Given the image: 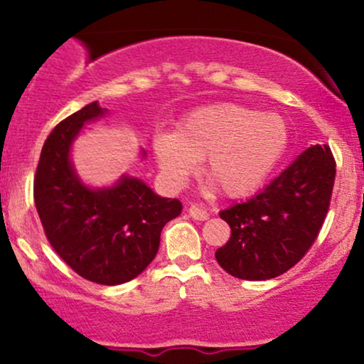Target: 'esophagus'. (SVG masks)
I'll list each match as a JSON object with an SVG mask.
<instances>
[{
  "label": "esophagus",
  "instance_id": "34e87169",
  "mask_svg": "<svg viewBox=\"0 0 364 364\" xmlns=\"http://www.w3.org/2000/svg\"><path fill=\"white\" fill-rule=\"evenodd\" d=\"M188 214H190L196 220H207L208 219V212L202 205H198V203H193V205L188 207Z\"/></svg>",
  "mask_w": 364,
  "mask_h": 364
}]
</instances>
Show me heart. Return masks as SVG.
I'll return each instance as SVG.
<instances>
[{"label": "heart", "instance_id": "b5f03b06", "mask_svg": "<svg viewBox=\"0 0 364 364\" xmlns=\"http://www.w3.org/2000/svg\"><path fill=\"white\" fill-rule=\"evenodd\" d=\"M289 128L277 114L236 102H219L191 111L176 132L161 129L152 147L162 178L179 188L205 159V174L225 196L250 195L281 161Z\"/></svg>", "mask_w": 364, "mask_h": 364}]
</instances>
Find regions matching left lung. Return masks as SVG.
<instances>
[{
    "instance_id": "obj_1",
    "label": "left lung",
    "mask_w": 364,
    "mask_h": 364,
    "mask_svg": "<svg viewBox=\"0 0 364 364\" xmlns=\"http://www.w3.org/2000/svg\"><path fill=\"white\" fill-rule=\"evenodd\" d=\"M336 181L328 145H313L265 190L220 210L231 237L215 258L232 277L267 281L294 267L318 237Z\"/></svg>"
}]
</instances>
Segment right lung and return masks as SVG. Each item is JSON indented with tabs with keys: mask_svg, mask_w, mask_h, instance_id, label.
<instances>
[{
	"mask_svg": "<svg viewBox=\"0 0 364 364\" xmlns=\"http://www.w3.org/2000/svg\"><path fill=\"white\" fill-rule=\"evenodd\" d=\"M104 114L97 102L58 123L44 141L34 176V202L46 237L80 277L118 286L156 258L161 231L181 214V202L162 198L135 178L106 190L83 186L70 164V145L83 123Z\"/></svg>",
	"mask_w": 364,
	"mask_h": 364,
	"instance_id": "1",
	"label": "right lung"
}]
</instances>
